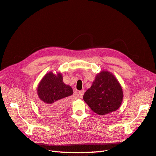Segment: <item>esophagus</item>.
<instances>
[{
  "label": "esophagus",
  "instance_id": "esophagus-1",
  "mask_svg": "<svg viewBox=\"0 0 156 156\" xmlns=\"http://www.w3.org/2000/svg\"><path fill=\"white\" fill-rule=\"evenodd\" d=\"M83 94H84V91H83V90L80 91H79V95H80V98H82L83 97Z\"/></svg>",
  "mask_w": 156,
  "mask_h": 156
}]
</instances>
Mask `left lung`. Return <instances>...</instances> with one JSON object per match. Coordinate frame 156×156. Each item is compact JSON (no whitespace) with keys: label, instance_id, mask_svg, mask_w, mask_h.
Here are the masks:
<instances>
[{"label":"left lung","instance_id":"1","mask_svg":"<svg viewBox=\"0 0 156 156\" xmlns=\"http://www.w3.org/2000/svg\"><path fill=\"white\" fill-rule=\"evenodd\" d=\"M83 98L94 112L104 115L119 108L123 93L117 78L109 72L102 71L96 76Z\"/></svg>","mask_w":156,"mask_h":156}]
</instances>
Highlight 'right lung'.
<instances>
[{"instance_id":"right-lung-1","label":"right lung","mask_w":156,"mask_h":156,"mask_svg":"<svg viewBox=\"0 0 156 156\" xmlns=\"http://www.w3.org/2000/svg\"><path fill=\"white\" fill-rule=\"evenodd\" d=\"M37 94L41 101L42 109L46 114L57 116L66 109L68 97L73 94V90L63 82L61 73L55 75L51 72L40 82Z\"/></svg>"}]
</instances>
